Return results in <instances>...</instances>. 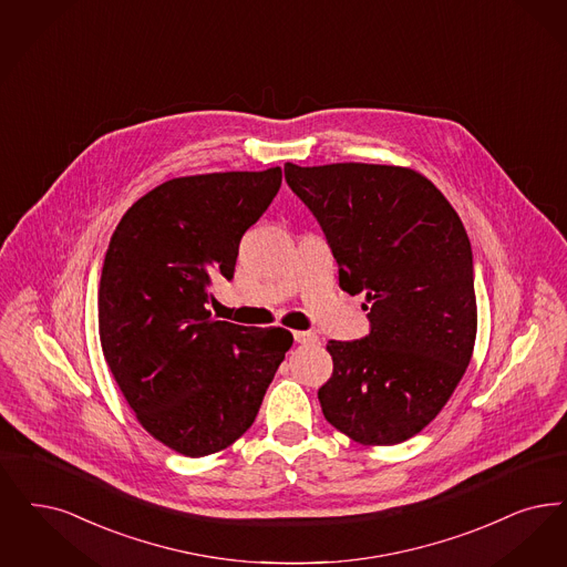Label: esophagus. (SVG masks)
Wrapping results in <instances>:
<instances>
[{
    "mask_svg": "<svg viewBox=\"0 0 567 567\" xmlns=\"http://www.w3.org/2000/svg\"><path fill=\"white\" fill-rule=\"evenodd\" d=\"M293 338L301 346H310V343H317L318 341L317 336L310 333V331H293Z\"/></svg>",
    "mask_w": 567,
    "mask_h": 567,
    "instance_id": "1",
    "label": "esophagus"
}]
</instances>
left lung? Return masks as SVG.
I'll use <instances>...</instances> for the list:
<instances>
[{"mask_svg":"<svg viewBox=\"0 0 567 567\" xmlns=\"http://www.w3.org/2000/svg\"><path fill=\"white\" fill-rule=\"evenodd\" d=\"M285 179L322 227L341 289L369 301V336L327 343L333 375L318 390L322 413L357 443H403L445 408L473 357L468 234L411 168L287 162Z\"/></svg>","mask_w":567,"mask_h":567,"instance_id":"obj_1","label":"left lung"}]
</instances>
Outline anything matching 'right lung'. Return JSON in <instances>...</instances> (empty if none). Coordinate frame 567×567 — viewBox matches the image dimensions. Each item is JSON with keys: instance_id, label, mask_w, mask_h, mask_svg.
<instances>
[{"instance_id": "add662e5", "label": "right lung", "mask_w": 567, "mask_h": 567, "mask_svg": "<svg viewBox=\"0 0 567 567\" xmlns=\"http://www.w3.org/2000/svg\"><path fill=\"white\" fill-rule=\"evenodd\" d=\"M280 166L162 183L122 217L105 252L99 336L141 426L189 457L249 431L293 336L215 320L210 280L234 278L240 238L268 210Z\"/></svg>"}]
</instances>
